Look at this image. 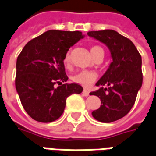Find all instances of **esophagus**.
Returning <instances> with one entry per match:
<instances>
[{
  "label": "esophagus",
  "mask_w": 156,
  "mask_h": 156,
  "mask_svg": "<svg viewBox=\"0 0 156 156\" xmlns=\"http://www.w3.org/2000/svg\"><path fill=\"white\" fill-rule=\"evenodd\" d=\"M83 95L84 96H88L90 95V92L88 91V90H83Z\"/></svg>",
  "instance_id": "1"
}]
</instances>
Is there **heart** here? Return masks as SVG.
Masks as SVG:
<instances>
[{
    "instance_id": "obj_1",
    "label": "heart",
    "mask_w": 156,
    "mask_h": 156,
    "mask_svg": "<svg viewBox=\"0 0 156 156\" xmlns=\"http://www.w3.org/2000/svg\"><path fill=\"white\" fill-rule=\"evenodd\" d=\"M90 54L93 56L94 59H96L97 56L103 55L104 56V49L99 45H95L90 48ZM72 61V55L71 51H67L65 54L64 59H63V63L64 65L68 67L71 65ZM97 78V74L95 72L91 71H81L77 74H75L72 78L73 81L78 84L83 85V86H89L92 83L95 82V80Z\"/></svg>"
}]
</instances>
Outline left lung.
I'll return each mask as SVG.
<instances>
[{
  "instance_id": "1",
  "label": "left lung",
  "mask_w": 156,
  "mask_h": 156,
  "mask_svg": "<svg viewBox=\"0 0 156 156\" xmlns=\"http://www.w3.org/2000/svg\"><path fill=\"white\" fill-rule=\"evenodd\" d=\"M88 36L105 43L113 62L96 83L98 90L90 92L101 99V105L92 112L96 120L114 122L126 116L133 107L143 83L142 57L130 39L113 30L89 31ZM108 85V89L103 87Z\"/></svg>"
}]
</instances>
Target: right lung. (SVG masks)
<instances>
[{"instance_id":"add662e5","label":"right lung","mask_w":156,"mask_h":156,"mask_svg":"<svg viewBox=\"0 0 156 156\" xmlns=\"http://www.w3.org/2000/svg\"><path fill=\"white\" fill-rule=\"evenodd\" d=\"M83 37L81 31L51 30L26 43L16 63L15 86L21 104L38 122H53L64 112L66 98L83 87L66 83L65 54Z\"/></svg>"}]
</instances>
